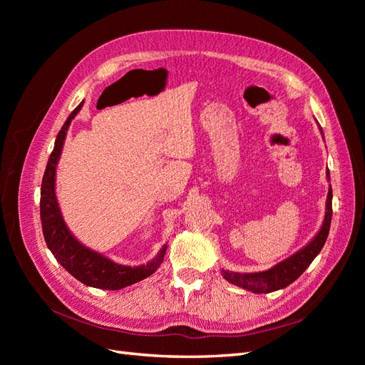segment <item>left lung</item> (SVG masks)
<instances>
[{
	"label": "left lung",
	"instance_id": "left-lung-1",
	"mask_svg": "<svg viewBox=\"0 0 365 365\" xmlns=\"http://www.w3.org/2000/svg\"><path fill=\"white\" fill-rule=\"evenodd\" d=\"M323 132V130H322ZM329 176V172H327ZM330 220H332V187H329L327 201H326V216L323 225L319 228L318 235L309 242V244L292 254L291 257L280 262L268 271L240 274L233 271H222L224 279L233 283L239 288H244L254 294H268L277 289H283L295 282L306 271L309 264L318 256L319 251L324 247L326 239L329 235Z\"/></svg>",
	"mask_w": 365,
	"mask_h": 365
}]
</instances>
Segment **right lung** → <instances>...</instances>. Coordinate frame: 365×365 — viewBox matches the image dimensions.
<instances>
[{"instance_id": "obj_1", "label": "right lung", "mask_w": 365, "mask_h": 365, "mask_svg": "<svg viewBox=\"0 0 365 365\" xmlns=\"http://www.w3.org/2000/svg\"><path fill=\"white\" fill-rule=\"evenodd\" d=\"M82 106L83 102L68 115L67 121H65L62 129L59 130L56 141H54V149L47 163L46 172H43V178L41 184L42 233L43 239L47 242L48 250L53 252V256L56 257V260L73 275V277H76L86 286H93V288L117 291L146 279L155 272L163 263L165 248L168 247L164 245L157 256L146 264H140V267L134 268L125 267V264H118L102 256V254L82 245L81 242L71 235L67 224L63 222L61 208L56 200V192H54L56 165L71 120L81 111Z\"/></svg>"}]
</instances>
